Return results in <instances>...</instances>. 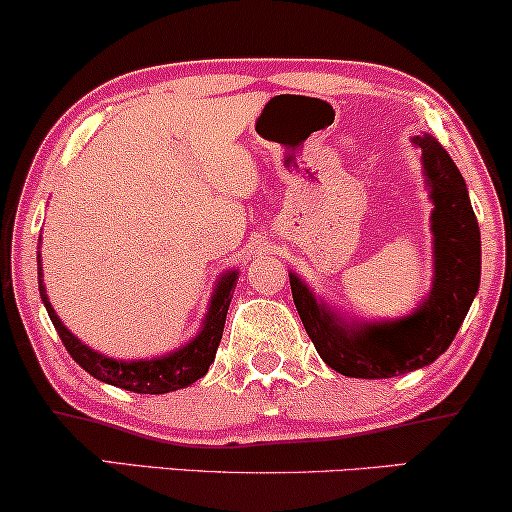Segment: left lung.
Segmentation results:
<instances>
[{
    "label": "left lung",
    "mask_w": 512,
    "mask_h": 512,
    "mask_svg": "<svg viewBox=\"0 0 512 512\" xmlns=\"http://www.w3.org/2000/svg\"><path fill=\"white\" fill-rule=\"evenodd\" d=\"M432 187L434 287L418 311L396 323L349 327L289 275L294 306L320 358L346 377L382 380L425 368L449 349L470 311L482 273L479 225L463 175L434 137H415Z\"/></svg>",
    "instance_id": "8db88e82"
}]
</instances>
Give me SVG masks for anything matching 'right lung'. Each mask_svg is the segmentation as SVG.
<instances>
[{"label": "right lung", "instance_id": "1", "mask_svg": "<svg viewBox=\"0 0 512 512\" xmlns=\"http://www.w3.org/2000/svg\"><path fill=\"white\" fill-rule=\"evenodd\" d=\"M42 275V273H40ZM237 285V273H227L223 280L218 282L216 294H213L211 308H208L206 323L201 327V332L192 339L187 346H182L180 351L170 353V356L156 358V361H113V358H104L102 353L92 351L90 346H85L80 339H75L71 332L66 330V325L56 318L52 304H49L47 294H44L42 280H40V296L47 306L49 318L59 332L63 346L71 353V358L80 365L82 370L90 372L92 377L102 380L113 387H121L135 394H168V391L189 387L192 382H197L199 377H204L208 372V365L216 358L218 344L223 339V327H225V315L230 308L232 292Z\"/></svg>", "mask_w": 512, "mask_h": 512}]
</instances>
